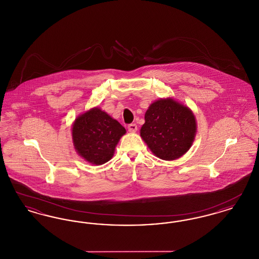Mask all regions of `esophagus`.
I'll return each mask as SVG.
<instances>
[{
  "mask_svg": "<svg viewBox=\"0 0 259 259\" xmlns=\"http://www.w3.org/2000/svg\"><path fill=\"white\" fill-rule=\"evenodd\" d=\"M137 129H138V127H137V125L135 123H131L128 125V130H129V132H131V133H135L136 131H137Z\"/></svg>",
  "mask_w": 259,
  "mask_h": 259,
  "instance_id": "34e87169",
  "label": "esophagus"
}]
</instances>
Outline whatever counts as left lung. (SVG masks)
<instances>
[{"label": "left lung", "mask_w": 259, "mask_h": 259, "mask_svg": "<svg viewBox=\"0 0 259 259\" xmlns=\"http://www.w3.org/2000/svg\"><path fill=\"white\" fill-rule=\"evenodd\" d=\"M145 120L141 137L161 159L175 160L191 147L196 121L187 107L172 99H160L149 106Z\"/></svg>", "instance_id": "8db88e82"}]
</instances>
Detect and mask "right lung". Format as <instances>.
Instances as JSON below:
<instances>
[{
  "label": "right lung",
  "instance_id": "1",
  "mask_svg": "<svg viewBox=\"0 0 259 259\" xmlns=\"http://www.w3.org/2000/svg\"><path fill=\"white\" fill-rule=\"evenodd\" d=\"M126 132L118 121L98 108L78 116L73 125V142L77 153L94 165L111 159L121 136Z\"/></svg>",
  "mask_w": 259,
  "mask_h": 259
}]
</instances>
